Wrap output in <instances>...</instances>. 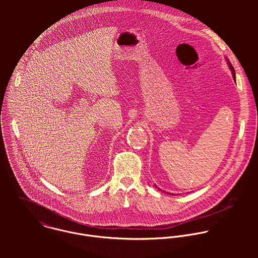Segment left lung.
Here are the masks:
<instances>
[{"label":"left lung","mask_w":258,"mask_h":258,"mask_svg":"<svg viewBox=\"0 0 258 258\" xmlns=\"http://www.w3.org/2000/svg\"><path fill=\"white\" fill-rule=\"evenodd\" d=\"M225 60L227 61V66H228V68H229V70H230V72H231V74H232L233 79L235 80V72H234V69H233V67L231 66V63H230V61L228 60V58H226V57H225ZM155 186H156V187H158L157 185H155ZM158 188H159V187H158ZM159 189H160V188H159ZM160 190H161V189H160ZM162 191H164V190H162ZM164 192H165V191H164ZM166 194H169V192H166ZM170 195H173V194H170Z\"/></svg>","instance_id":"1"}]
</instances>
